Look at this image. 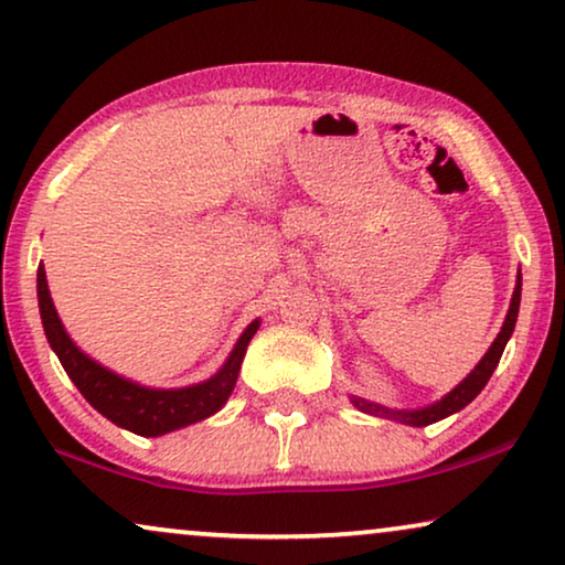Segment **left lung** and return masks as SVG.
<instances>
[{"mask_svg": "<svg viewBox=\"0 0 565 565\" xmlns=\"http://www.w3.org/2000/svg\"><path fill=\"white\" fill-rule=\"evenodd\" d=\"M520 296H522V275L516 277V288H514V296H512V306H509L507 321H504V327H501L499 337L493 339V344L489 347V352L483 354V360L478 362L473 373H470L466 381L458 385V388L447 393L443 401H437L435 406L419 408V412H391V408H383V406H377V404H367V401H362V398H352V404L358 406L360 412H365V414L385 416V419H396L401 424H412V427H427V424H435L439 419H445V416L460 412L462 406H468L470 401H473L478 393L483 391V385L489 383L491 373H493V370H497L499 360H501V352H504L509 337H512V331H514L516 313H520Z\"/></svg>", "mask_w": 565, "mask_h": 565, "instance_id": "1", "label": "left lung"}]
</instances>
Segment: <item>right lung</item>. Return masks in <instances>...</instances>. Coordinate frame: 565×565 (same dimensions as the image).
<instances>
[{"mask_svg": "<svg viewBox=\"0 0 565 565\" xmlns=\"http://www.w3.org/2000/svg\"><path fill=\"white\" fill-rule=\"evenodd\" d=\"M38 306H41V319L49 344L58 354L61 365H64L66 375L72 377L82 396L113 424L136 431L141 437L167 435V431L188 427V424H195L218 412L226 404L231 391H234L246 347H249L252 337L259 329V321L246 327L228 362L211 381L180 391H151L126 381V377H118L76 350V344L68 339L64 327H61L56 308H53L43 265L38 267Z\"/></svg>", "mask_w": 565, "mask_h": 565, "instance_id": "add662e5", "label": "right lung"}]
</instances>
